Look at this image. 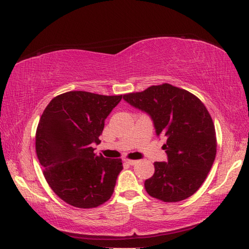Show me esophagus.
Listing matches in <instances>:
<instances>
[{
    "label": "esophagus",
    "instance_id": "1",
    "mask_svg": "<svg viewBox=\"0 0 249 249\" xmlns=\"http://www.w3.org/2000/svg\"><path fill=\"white\" fill-rule=\"evenodd\" d=\"M124 161L126 162V163H128V165H130V166H133V165H136L137 162V160H124Z\"/></svg>",
    "mask_w": 249,
    "mask_h": 249
}]
</instances>
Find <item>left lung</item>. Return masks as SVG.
Segmentation results:
<instances>
[{"label":"left lung","instance_id":"1","mask_svg":"<svg viewBox=\"0 0 249 249\" xmlns=\"http://www.w3.org/2000/svg\"><path fill=\"white\" fill-rule=\"evenodd\" d=\"M123 98L149 114L156 135L166 138L162 149L168 161L154 162L155 172L144 182L146 193L163 202L193 196L208 177L217 147L213 120L203 103L169 83L125 94Z\"/></svg>","mask_w":249,"mask_h":249}]
</instances>
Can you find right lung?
<instances>
[{
  "label": "right lung",
  "instance_id": "1",
  "mask_svg": "<svg viewBox=\"0 0 249 249\" xmlns=\"http://www.w3.org/2000/svg\"><path fill=\"white\" fill-rule=\"evenodd\" d=\"M122 97L71 91L57 95L41 114L36 154L47 183L66 203L92 209L112 196L122 160L97 156L92 145L100 143L105 120Z\"/></svg>",
  "mask_w": 249,
  "mask_h": 249
}]
</instances>
